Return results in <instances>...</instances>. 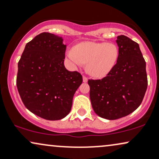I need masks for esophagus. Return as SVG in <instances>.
<instances>
[{"label":"esophagus","mask_w":159,"mask_h":159,"mask_svg":"<svg viewBox=\"0 0 159 159\" xmlns=\"http://www.w3.org/2000/svg\"><path fill=\"white\" fill-rule=\"evenodd\" d=\"M83 82H88V77H85V76H83Z\"/></svg>","instance_id":"1"}]
</instances>
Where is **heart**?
Returning <instances> with one entry per match:
<instances>
[{
    "label": "heart",
    "instance_id": "obj_1",
    "mask_svg": "<svg viewBox=\"0 0 159 159\" xmlns=\"http://www.w3.org/2000/svg\"><path fill=\"white\" fill-rule=\"evenodd\" d=\"M118 57V48L111 43L85 41L66 52V58L71 66L80 68L87 64L88 73L95 77L107 75L114 67Z\"/></svg>",
    "mask_w": 159,
    "mask_h": 159
}]
</instances>
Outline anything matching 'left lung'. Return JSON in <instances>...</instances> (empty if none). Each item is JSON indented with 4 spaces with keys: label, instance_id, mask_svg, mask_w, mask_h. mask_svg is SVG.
Segmentation results:
<instances>
[{
    "label": "left lung",
    "instance_id": "1",
    "mask_svg": "<svg viewBox=\"0 0 159 159\" xmlns=\"http://www.w3.org/2000/svg\"><path fill=\"white\" fill-rule=\"evenodd\" d=\"M119 57L101 80H89L92 107L102 118L114 120L131 114L142 103L148 87L144 58L138 43L125 35L117 37Z\"/></svg>",
    "mask_w": 159,
    "mask_h": 159
}]
</instances>
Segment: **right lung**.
<instances>
[{
	"instance_id": "add662e5",
	"label": "right lung",
	"mask_w": 159,
	"mask_h": 159,
	"mask_svg": "<svg viewBox=\"0 0 159 159\" xmlns=\"http://www.w3.org/2000/svg\"><path fill=\"white\" fill-rule=\"evenodd\" d=\"M66 48L61 37L43 32L27 43L18 63L16 86L24 105L47 120L69 114L82 82L80 73L65 68Z\"/></svg>"
}]
</instances>
